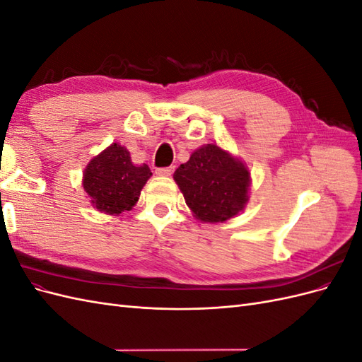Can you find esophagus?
<instances>
[{
  "label": "esophagus",
  "instance_id": "34e87169",
  "mask_svg": "<svg viewBox=\"0 0 362 362\" xmlns=\"http://www.w3.org/2000/svg\"><path fill=\"white\" fill-rule=\"evenodd\" d=\"M156 173L158 175V177H170V175L173 173V168H158L156 169Z\"/></svg>",
  "mask_w": 362,
  "mask_h": 362
}]
</instances>
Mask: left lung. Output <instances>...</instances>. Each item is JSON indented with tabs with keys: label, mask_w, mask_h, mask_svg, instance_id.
Returning a JSON list of instances; mask_svg holds the SVG:
<instances>
[{
	"label": "left lung",
	"mask_w": 362,
	"mask_h": 362,
	"mask_svg": "<svg viewBox=\"0 0 362 362\" xmlns=\"http://www.w3.org/2000/svg\"><path fill=\"white\" fill-rule=\"evenodd\" d=\"M185 204L202 222H225L249 201L250 173L245 163L217 145L196 149L187 163L175 170Z\"/></svg>",
	"instance_id": "left-lung-1"
}]
</instances>
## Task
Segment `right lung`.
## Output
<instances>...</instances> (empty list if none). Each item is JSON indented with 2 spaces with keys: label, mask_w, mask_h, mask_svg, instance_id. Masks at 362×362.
<instances>
[{
  "label": "right lung",
  "mask_w": 362,
  "mask_h": 362,
  "mask_svg": "<svg viewBox=\"0 0 362 362\" xmlns=\"http://www.w3.org/2000/svg\"><path fill=\"white\" fill-rule=\"evenodd\" d=\"M151 175L148 164L136 166L125 146L112 144L87 164L83 187L98 211L117 216L136 205Z\"/></svg>",
  "instance_id": "obj_1"
}]
</instances>
